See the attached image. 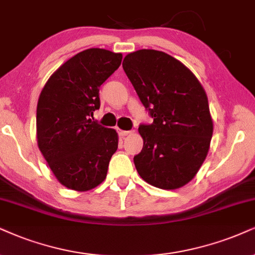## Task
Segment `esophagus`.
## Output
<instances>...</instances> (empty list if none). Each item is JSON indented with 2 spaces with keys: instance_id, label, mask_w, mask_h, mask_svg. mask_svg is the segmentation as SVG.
Returning a JSON list of instances; mask_svg holds the SVG:
<instances>
[{
  "instance_id": "esophagus-1",
  "label": "esophagus",
  "mask_w": 255,
  "mask_h": 255,
  "mask_svg": "<svg viewBox=\"0 0 255 255\" xmlns=\"http://www.w3.org/2000/svg\"><path fill=\"white\" fill-rule=\"evenodd\" d=\"M117 132L121 137H125V136H128V133H130V131H125V130H121V128H118Z\"/></svg>"
}]
</instances>
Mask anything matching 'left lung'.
Wrapping results in <instances>:
<instances>
[{
    "label": "left lung",
    "mask_w": 255,
    "mask_h": 255,
    "mask_svg": "<svg viewBox=\"0 0 255 255\" xmlns=\"http://www.w3.org/2000/svg\"><path fill=\"white\" fill-rule=\"evenodd\" d=\"M123 68L153 118L138 128L144 140L133 157L138 174L161 189L183 187L206 159L213 136L202 85L181 61L155 49L130 53Z\"/></svg>",
    "instance_id": "8db88e82"
}]
</instances>
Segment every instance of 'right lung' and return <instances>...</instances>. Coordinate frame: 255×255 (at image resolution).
I'll use <instances>...</instances> for the list:
<instances>
[{
	"label": "right lung",
	"instance_id": "right-lung-1",
	"mask_svg": "<svg viewBox=\"0 0 255 255\" xmlns=\"http://www.w3.org/2000/svg\"><path fill=\"white\" fill-rule=\"evenodd\" d=\"M123 55L90 48L72 56L41 91L36 109L37 145L68 189L86 191L105 180L118 134L92 121L99 87L121 66Z\"/></svg>",
	"mask_w": 255,
	"mask_h": 255
}]
</instances>
